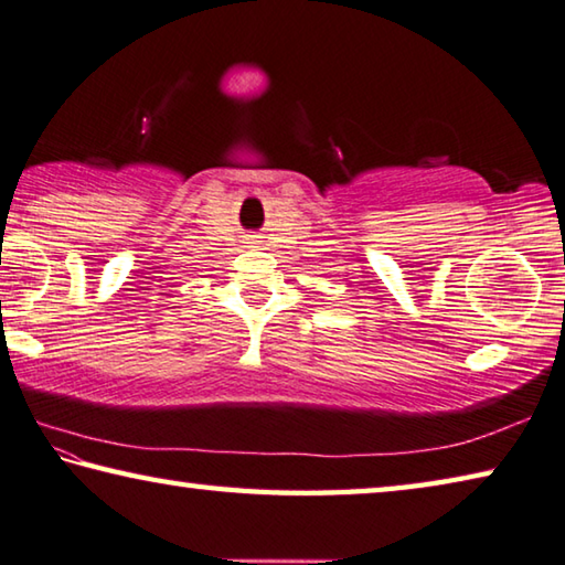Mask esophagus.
<instances>
[{"instance_id": "esophagus-1", "label": "esophagus", "mask_w": 565, "mask_h": 565, "mask_svg": "<svg viewBox=\"0 0 565 565\" xmlns=\"http://www.w3.org/2000/svg\"><path fill=\"white\" fill-rule=\"evenodd\" d=\"M250 243H257V241H250Z\"/></svg>"}]
</instances>
